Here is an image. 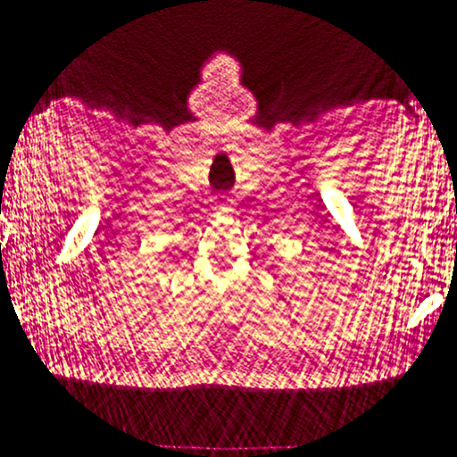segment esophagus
<instances>
[{"label":"esophagus","mask_w":457,"mask_h":457,"mask_svg":"<svg viewBox=\"0 0 457 457\" xmlns=\"http://www.w3.org/2000/svg\"><path fill=\"white\" fill-rule=\"evenodd\" d=\"M215 211H218V215H228L230 211H233V207H230L228 203H220L218 207H215Z\"/></svg>","instance_id":"1"}]
</instances>
